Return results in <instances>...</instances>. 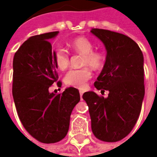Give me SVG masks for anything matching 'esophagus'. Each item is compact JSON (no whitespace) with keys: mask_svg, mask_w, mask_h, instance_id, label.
Returning <instances> with one entry per match:
<instances>
[{"mask_svg":"<svg viewBox=\"0 0 157 157\" xmlns=\"http://www.w3.org/2000/svg\"><path fill=\"white\" fill-rule=\"evenodd\" d=\"M79 93H80V96H81V98H82V95H83L84 91L83 90H80V91H79Z\"/></svg>","mask_w":157,"mask_h":157,"instance_id":"1","label":"esophagus"}]
</instances>
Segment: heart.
<instances>
[{"label": "heart", "mask_w": 157, "mask_h": 157, "mask_svg": "<svg viewBox=\"0 0 157 157\" xmlns=\"http://www.w3.org/2000/svg\"><path fill=\"white\" fill-rule=\"evenodd\" d=\"M69 46L77 53L84 54L83 64L89 65L94 69H99L103 66L105 56L103 53L94 51V44L88 38L76 37L69 43ZM54 63L61 70H65L69 65V56L63 48H57L53 54ZM91 71L85 67L80 69H71L66 74L64 81L66 85L75 88L83 89L87 81L91 78Z\"/></svg>", "instance_id": "1"}]
</instances>
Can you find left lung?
Masks as SVG:
<instances>
[{
	"label": "left lung",
	"mask_w": 157,
	"mask_h": 157,
	"mask_svg": "<svg viewBox=\"0 0 157 157\" xmlns=\"http://www.w3.org/2000/svg\"><path fill=\"white\" fill-rule=\"evenodd\" d=\"M103 43L107 56L94 82L97 90L109 92L107 98L93 91L82 98L89 107L91 129L104 142H117L131 132L139 119L144 98V55L131 38L109 30L92 28Z\"/></svg>",
	"instance_id": "obj_1"
}]
</instances>
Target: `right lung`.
<instances>
[{"instance_id": "obj_1", "label": "right lung", "mask_w": 157, "mask_h": 157, "mask_svg": "<svg viewBox=\"0 0 157 157\" xmlns=\"http://www.w3.org/2000/svg\"><path fill=\"white\" fill-rule=\"evenodd\" d=\"M58 34L28 38L13 60L12 93L18 116L26 130L43 144H54L66 136L71 112L80 101L78 90L73 87L58 94L49 90L59 79L50 42Z\"/></svg>"}]
</instances>
